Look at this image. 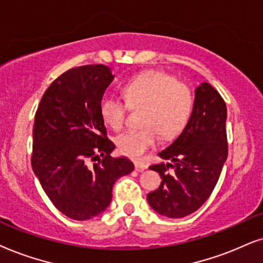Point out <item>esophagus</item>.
<instances>
[{
	"mask_svg": "<svg viewBox=\"0 0 263 263\" xmlns=\"http://www.w3.org/2000/svg\"><path fill=\"white\" fill-rule=\"evenodd\" d=\"M135 168H136V171H137V172H143V171H144L145 168H146V166H145V164H143V163L136 162L135 163Z\"/></svg>",
	"mask_w": 263,
	"mask_h": 263,
	"instance_id": "esophagus-1",
	"label": "esophagus"
}]
</instances>
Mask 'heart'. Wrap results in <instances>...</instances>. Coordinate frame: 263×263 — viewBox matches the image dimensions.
Returning <instances> with one entry per match:
<instances>
[{
    "instance_id": "heart-1",
    "label": "heart",
    "mask_w": 263,
    "mask_h": 263,
    "mask_svg": "<svg viewBox=\"0 0 263 263\" xmlns=\"http://www.w3.org/2000/svg\"><path fill=\"white\" fill-rule=\"evenodd\" d=\"M126 101L114 93H104L100 101V114L113 129L125 124L129 106H144L142 124L145 127L128 129L117 137L120 154L139 160L154 148L160 136L172 138L187 124L194 108V95L185 83L161 71L136 76L122 87Z\"/></svg>"
}]
</instances>
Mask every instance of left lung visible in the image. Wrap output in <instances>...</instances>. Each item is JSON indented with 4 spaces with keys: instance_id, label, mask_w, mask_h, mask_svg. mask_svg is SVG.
<instances>
[{
    "instance_id": "8db88e82",
    "label": "left lung",
    "mask_w": 263,
    "mask_h": 263,
    "mask_svg": "<svg viewBox=\"0 0 263 263\" xmlns=\"http://www.w3.org/2000/svg\"><path fill=\"white\" fill-rule=\"evenodd\" d=\"M226 104L211 84L195 90V102L186 126L172 144L159 153L167 163L149 168L162 178L146 198L154 211L167 218H184L209 198L227 159ZM170 167L173 173H168Z\"/></svg>"
}]
</instances>
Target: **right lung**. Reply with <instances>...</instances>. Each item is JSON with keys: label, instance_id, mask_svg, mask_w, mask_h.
I'll use <instances>...</instances> for the list:
<instances>
[{"label": "right lung", "instance_id": "obj_1", "mask_svg": "<svg viewBox=\"0 0 263 263\" xmlns=\"http://www.w3.org/2000/svg\"><path fill=\"white\" fill-rule=\"evenodd\" d=\"M113 79L106 65L68 69L50 84L34 115L32 170L52 204L73 220L106 211L115 181L135 168L126 157L110 156L115 145L100 114Z\"/></svg>", "mask_w": 263, "mask_h": 263}]
</instances>
